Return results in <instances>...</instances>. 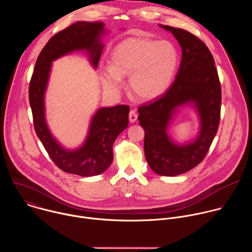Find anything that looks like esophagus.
<instances>
[{"instance_id":"1","label":"esophagus","mask_w":252,"mask_h":252,"mask_svg":"<svg viewBox=\"0 0 252 252\" xmlns=\"http://www.w3.org/2000/svg\"><path fill=\"white\" fill-rule=\"evenodd\" d=\"M128 119H129V122H130V123H132V124L136 122V120H137V115H136L135 111L131 110V111L129 112V115H128Z\"/></svg>"}]
</instances>
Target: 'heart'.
I'll list each match as a JSON object with an SVG mask.
<instances>
[{"instance_id": "heart-1", "label": "heart", "mask_w": 252, "mask_h": 252, "mask_svg": "<svg viewBox=\"0 0 252 252\" xmlns=\"http://www.w3.org/2000/svg\"><path fill=\"white\" fill-rule=\"evenodd\" d=\"M178 52L167 41L129 38L120 43L110 57V68L101 74L105 90L118 92L122 78L128 77L131 94L150 100L169 87L178 65Z\"/></svg>"}]
</instances>
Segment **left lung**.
Masks as SVG:
<instances>
[{"instance_id":"8db88e82","label":"left lung","mask_w":252,"mask_h":252,"mask_svg":"<svg viewBox=\"0 0 252 252\" xmlns=\"http://www.w3.org/2000/svg\"><path fill=\"white\" fill-rule=\"evenodd\" d=\"M183 50V58L170 88L153 101L138 106L139 125L145 129V155L151 168L159 175L187 172L205 158L220 121L221 87L213 57L193 33L169 26ZM192 101L199 111L202 127L198 138L185 146L174 144L166 127L176 107Z\"/></svg>"}]
</instances>
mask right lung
<instances>
[{
    "label": "right lung",
    "mask_w": 252,
    "mask_h": 252,
    "mask_svg": "<svg viewBox=\"0 0 252 252\" xmlns=\"http://www.w3.org/2000/svg\"><path fill=\"white\" fill-rule=\"evenodd\" d=\"M101 22H77L57 32L49 40L35 62L29 87V100L33 127L44 148L56 165L64 172L93 176L103 172L114 159L113 145L128 125V105L102 107L94 116L85 145L77 151L63 149L52 136L45 120L44 94L49 80L52 62L78 50H87L93 64L97 66L102 45L99 34Z\"/></svg>",
    "instance_id": "obj_1"
}]
</instances>
